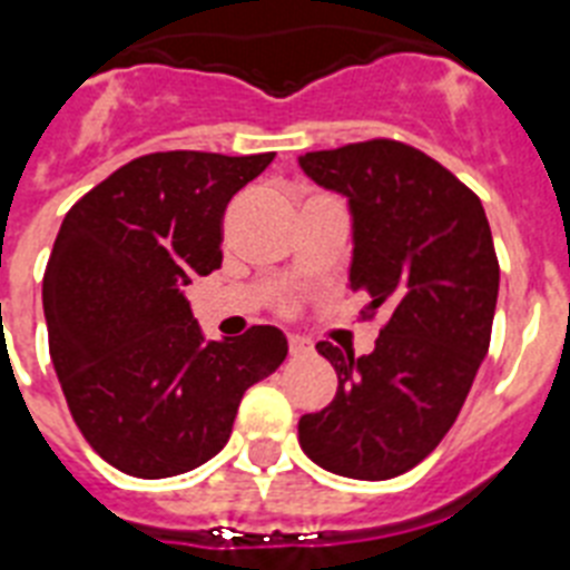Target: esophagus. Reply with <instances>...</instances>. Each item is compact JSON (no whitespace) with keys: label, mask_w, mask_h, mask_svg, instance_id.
Returning <instances> with one entry per match:
<instances>
[{"label":"esophagus","mask_w":570,"mask_h":570,"mask_svg":"<svg viewBox=\"0 0 570 570\" xmlns=\"http://www.w3.org/2000/svg\"><path fill=\"white\" fill-rule=\"evenodd\" d=\"M313 352V343L307 337H298V334H293L289 337V355L302 357V355H311Z\"/></svg>","instance_id":"1"}]
</instances>
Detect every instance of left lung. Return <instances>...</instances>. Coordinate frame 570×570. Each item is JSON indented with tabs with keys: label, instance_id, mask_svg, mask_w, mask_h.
<instances>
[{
	"label": "left lung",
	"instance_id": "obj_1",
	"mask_svg": "<svg viewBox=\"0 0 570 570\" xmlns=\"http://www.w3.org/2000/svg\"><path fill=\"white\" fill-rule=\"evenodd\" d=\"M322 189L348 200V286L387 307L370 355L320 343L337 396L298 420V443L320 468L381 482L405 473L455 423L494 325L500 263L485 209L432 156L373 138L298 156Z\"/></svg>",
	"mask_w": 570,
	"mask_h": 570
}]
</instances>
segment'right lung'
Segmentation results:
<instances>
[{
	"instance_id": "add662e5",
	"label": "right lung",
	"mask_w": 570,
	"mask_h": 570,
	"mask_svg": "<svg viewBox=\"0 0 570 570\" xmlns=\"http://www.w3.org/2000/svg\"><path fill=\"white\" fill-rule=\"evenodd\" d=\"M272 159L138 156L61 222L43 272L49 357L85 441L129 476L200 468L230 438L245 390L284 364V331L206 343L186 302L222 266L230 197Z\"/></svg>"
}]
</instances>
